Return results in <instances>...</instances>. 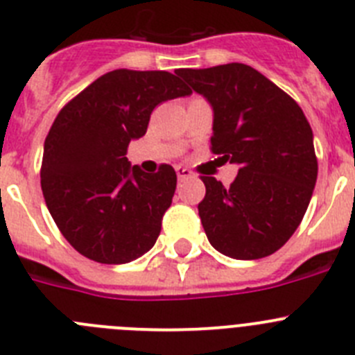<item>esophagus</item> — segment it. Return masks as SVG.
I'll use <instances>...</instances> for the list:
<instances>
[{
  "label": "esophagus",
  "mask_w": 355,
  "mask_h": 355,
  "mask_svg": "<svg viewBox=\"0 0 355 355\" xmlns=\"http://www.w3.org/2000/svg\"><path fill=\"white\" fill-rule=\"evenodd\" d=\"M175 174H178V180H180V181H184V180H190V178H193L192 171H188L187 167H181V165H178V167H175Z\"/></svg>",
  "instance_id": "1"
}]
</instances>
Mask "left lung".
Masks as SVG:
<instances>
[{"label": "left lung", "instance_id": "8db88e82", "mask_svg": "<svg viewBox=\"0 0 355 355\" xmlns=\"http://www.w3.org/2000/svg\"><path fill=\"white\" fill-rule=\"evenodd\" d=\"M213 110L211 150L238 165L225 188L209 175L199 216L209 243L233 259L270 256L299 227L318 163L302 108L245 64L178 69Z\"/></svg>", "mask_w": 355, "mask_h": 355}]
</instances>
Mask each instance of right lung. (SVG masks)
<instances>
[{
    "mask_svg": "<svg viewBox=\"0 0 355 355\" xmlns=\"http://www.w3.org/2000/svg\"><path fill=\"white\" fill-rule=\"evenodd\" d=\"M192 90L167 71L106 72L56 115L44 142L40 184L53 220L85 258L106 265L153 249L172 205L175 172L147 174L128 162L150 112Z\"/></svg>",
    "mask_w": 355,
    "mask_h": 355,
    "instance_id": "add662e5",
    "label": "right lung"
}]
</instances>
